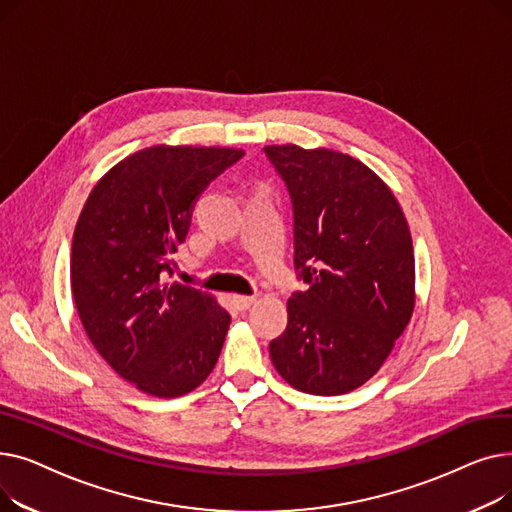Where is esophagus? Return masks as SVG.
I'll use <instances>...</instances> for the list:
<instances>
[{
  "instance_id": "34e87169",
  "label": "esophagus",
  "mask_w": 512,
  "mask_h": 512,
  "mask_svg": "<svg viewBox=\"0 0 512 512\" xmlns=\"http://www.w3.org/2000/svg\"><path fill=\"white\" fill-rule=\"evenodd\" d=\"M255 301H257V297H245V294H236V297H234V305H236L240 311L249 309Z\"/></svg>"
}]
</instances>
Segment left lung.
Segmentation results:
<instances>
[{
  "instance_id": "1",
  "label": "left lung",
  "mask_w": 512,
  "mask_h": 512,
  "mask_svg": "<svg viewBox=\"0 0 512 512\" xmlns=\"http://www.w3.org/2000/svg\"><path fill=\"white\" fill-rule=\"evenodd\" d=\"M294 213V267L309 288L288 299V326L270 342L282 378L334 396L382 367L415 307L409 224L390 188L332 149H263Z\"/></svg>"
}]
</instances>
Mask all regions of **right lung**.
Returning <instances> with one entry per match:
<instances>
[{
	"instance_id": "obj_1",
	"label": "right lung",
	"mask_w": 512,
	"mask_h": 512,
	"mask_svg": "<svg viewBox=\"0 0 512 512\" xmlns=\"http://www.w3.org/2000/svg\"><path fill=\"white\" fill-rule=\"evenodd\" d=\"M245 155L157 145L122 159L91 191L74 228L70 282L83 328L120 378L176 398L218 363L230 313L180 282L174 253L211 180Z\"/></svg>"
}]
</instances>
